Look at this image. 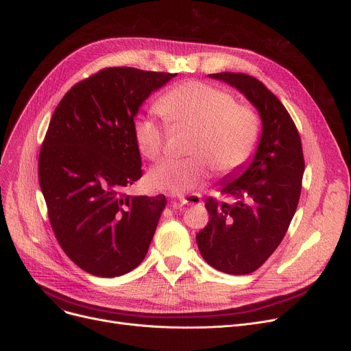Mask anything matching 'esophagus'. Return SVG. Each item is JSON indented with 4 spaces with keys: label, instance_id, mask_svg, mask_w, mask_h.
Returning a JSON list of instances; mask_svg holds the SVG:
<instances>
[{
    "label": "esophagus",
    "instance_id": "1",
    "mask_svg": "<svg viewBox=\"0 0 351 351\" xmlns=\"http://www.w3.org/2000/svg\"><path fill=\"white\" fill-rule=\"evenodd\" d=\"M182 205H200L204 199H202L200 193H191V195H183L180 196Z\"/></svg>",
    "mask_w": 351,
    "mask_h": 351
}]
</instances>
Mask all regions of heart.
<instances>
[{
  "label": "heart",
  "mask_w": 351,
  "mask_h": 351,
  "mask_svg": "<svg viewBox=\"0 0 351 351\" xmlns=\"http://www.w3.org/2000/svg\"><path fill=\"white\" fill-rule=\"evenodd\" d=\"M155 109L172 131L191 129L185 159H169L149 173V182L158 189L173 192L191 191L204 183L210 168L219 175H230L250 160L261 125L254 110L236 104L230 92L217 86L188 81L163 94ZM168 129L149 115L134 121V141L139 154L158 160L166 145Z\"/></svg>",
  "instance_id": "obj_1"
}]
</instances>
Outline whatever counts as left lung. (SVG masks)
<instances>
[{"label":"left lung","mask_w":351,"mask_h":351,"mask_svg":"<svg viewBox=\"0 0 351 351\" xmlns=\"http://www.w3.org/2000/svg\"><path fill=\"white\" fill-rule=\"evenodd\" d=\"M209 77L243 92L259 110L263 132L245 172L223 180L220 193L229 202L208 197L209 223L196 234V242L212 267L247 274L278 249L296 213L304 172L302 139L285 105L263 82L242 72Z\"/></svg>","instance_id":"1"}]
</instances>
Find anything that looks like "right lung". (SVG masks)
Listing matches in <instances>:
<instances>
[{"instance_id":"add662e5","label":"right lung","mask_w":351,"mask_h":351,"mask_svg":"<svg viewBox=\"0 0 351 351\" xmlns=\"http://www.w3.org/2000/svg\"><path fill=\"white\" fill-rule=\"evenodd\" d=\"M173 77L104 68L73 85L53 110L38 158L40 186L61 249L90 274L122 276L149 249L166 199L126 195L143 173L134 117Z\"/></svg>"}]
</instances>
